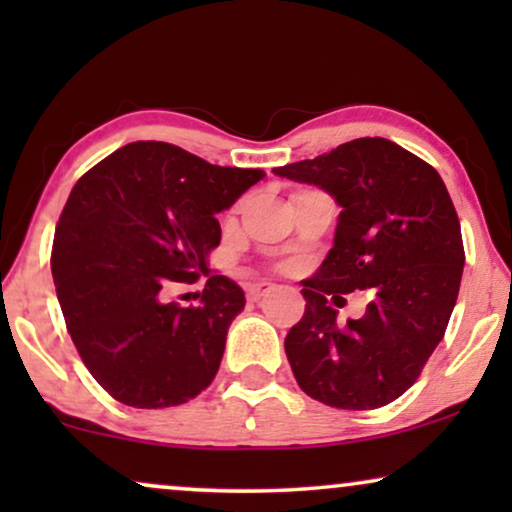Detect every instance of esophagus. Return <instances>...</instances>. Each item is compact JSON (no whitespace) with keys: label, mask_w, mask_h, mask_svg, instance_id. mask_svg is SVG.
<instances>
[{"label":"esophagus","mask_w":512,"mask_h":512,"mask_svg":"<svg viewBox=\"0 0 512 512\" xmlns=\"http://www.w3.org/2000/svg\"><path fill=\"white\" fill-rule=\"evenodd\" d=\"M272 289L270 282H256V284H247V298L249 300H261L265 293H268Z\"/></svg>","instance_id":"1"}]
</instances>
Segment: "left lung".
<instances>
[{
	"instance_id": "1",
	"label": "left lung",
	"mask_w": 512,
	"mask_h": 512,
	"mask_svg": "<svg viewBox=\"0 0 512 512\" xmlns=\"http://www.w3.org/2000/svg\"><path fill=\"white\" fill-rule=\"evenodd\" d=\"M342 207L333 249L303 282V319L284 340L296 382L340 410L405 394L443 340L464 272L461 226L440 174L382 137L272 170ZM373 288L361 320L337 324L340 292Z\"/></svg>"
}]
</instances>
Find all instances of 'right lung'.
I'll list each match as a JSON object with an SVG mask.
<instances>
[{
	"label": "right lung",
	"instance_id": "1",
	"mask_svg": "<svg viewBox=\"0 0 512 512\" xmlns=\"http://www.w3.org/2000/svg\"><path fill=\"white\" fill-rule=\"evenodd\" d=\"M265 177L165 142H132L83 174L55 228L51 272L67 331L116 401L156 410L212 384L244 310L233 279L209 275L216 214ZM207 276L198 308L165 304L174 281Z\"/></svg>",
	"mask_w": 512,
	"mask_h": 512
}]
</instances>
